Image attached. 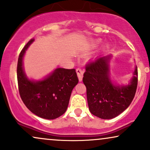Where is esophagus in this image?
Listing matches in <instances>:
<instances>
[{"label": "esophagus", "mask_w": 150, "mask_h": 150, "mask_svg": "<svg viewBox=\"0 0 150 150\" xmlns=\"http://www.w3.org/2000/svg\"><path fill=\"white\" fill-rule=\"evenodd\" d=\"M76 73H77V75H78L79 81H82L83 74V71L80 69V68H77V69H76Z\"/></svg>", "instance_id": "obj_1"}]
</instances>
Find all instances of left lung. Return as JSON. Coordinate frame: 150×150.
Here are the masks:
<instances>
[{"instance_id":"obj_1","label":"left lung","mask_w":150,"mask_h":150,"mask_svg":"<svg viewBox=\"0 0 150 150\" xmlns=\"http://www.w3.org/2000/svg\"><path fill=\"white\" fill-rule=\"evenodd\" d=\"M110 56L100 57L86 66L83 82L86 87L90 111L101 119H112L125 110L134 99L138 85V69L127 86H115L109 79Z\"/></svg>"}]
</instances>
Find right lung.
Returning <instances> with one entry per match:
<instances>
[{"instance_id":"obj_1","label":"right lung","mask_w":150,"mask_h":150,"mask_svg":"<svg viewBox=\"0 0 150 150\" xmlns=\"http://www.w3.org/2000/svg\"><path fill=\"white\" fill-rule=\"evenodd\" d=\"M33 40L31 39L25 44L18 55L16 70L18 92L24 104L33 113L44 119H55L65 112L79 79L75 69L58 68L43 81H29L23 72L22 60Z\"/></svg>"}]
</instances>
